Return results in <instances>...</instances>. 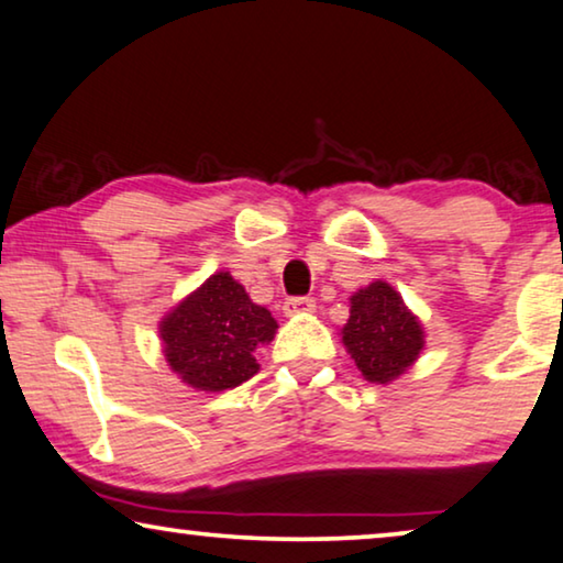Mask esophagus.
<instances>
[{
  "mask_svg": "<svg viewBox=\"0 0 563 563\" xmlns=\"http://www.w3.org/2000/svg\"><path fill=\"white\" fill-rule=\"evenodd\" d=\"M282 309H284V314H287V317L312 312V309H314V299H312V297H289V299L282 305Z\"/></svg>",
  "mask_w": 563,
  "mask_h": 563,
  "instance_id": "obj_1",
  "label": "esophagus"
}]
</instances>
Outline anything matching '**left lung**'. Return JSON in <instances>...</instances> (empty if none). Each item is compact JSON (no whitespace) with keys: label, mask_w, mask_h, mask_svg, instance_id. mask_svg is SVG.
Instances as JSON below:
<instances>
[{"label":"left lung","mask_w":563,"mask_h":563,"mask_svg":"<svg viewBox=\"0 0 563 563\" xmlns=\"http://www.w3.org/2000/svg\"><path fill=\"white\" fill-rule=\"evenodd\" d=\"M342 342L365 378L388 383L417 361L423 332L398 291L386 282H373L350 299V320L342 328Z\"/></svg>","instance_id":"obj_1"}]
</instances>
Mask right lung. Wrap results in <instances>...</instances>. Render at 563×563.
<instances>
[{
	"label": "right lung",
	"instance_id": "1",
	"mask_svg": "<svg viewBox=\"0 0 563 563\" xmlns=\"http://www.w3.org/2000/svg\"><path fill=\"white\" fill-rule=\"evenodd\" d=\"M276 320L249 299L228 272H218L159 324L165 357L187 386L225 390L258 371L254 350L274 338Z\"/></svg>",
	"mask_w": 563,
	"mask_h": 563
}]
</instances>
